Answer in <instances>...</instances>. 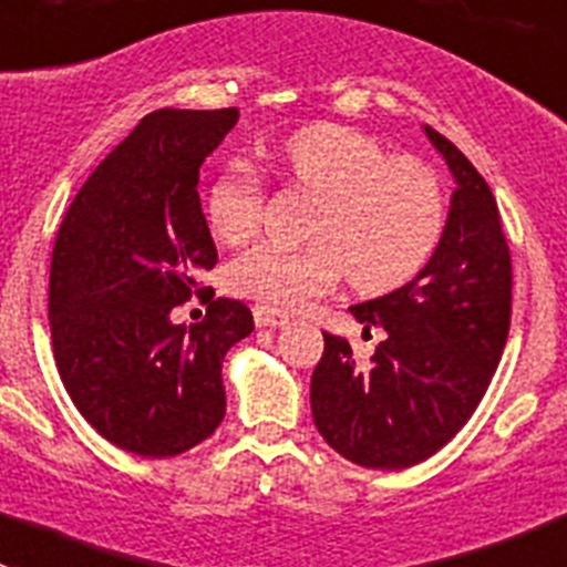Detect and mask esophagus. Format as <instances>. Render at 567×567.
I'll use <instances>...</instances> for the list:
<instances>
[{
  "mask_svg": "<svg viewBox=\"0 0 567 567\" xmlns=\"http://www.w3.org/2000/svg\"><path fill=\"white\" fill-rule=\"evenodd\" d=\"M254 321H257V328H285V324H288V316L279 313V310L265 308V305H257V308H254Z\"/></svg>",
  "mask_w": 567,
  "mask_h": 567,
  "instance_id": "34e87169",
  "label": "esophagus"
}]
</instances>
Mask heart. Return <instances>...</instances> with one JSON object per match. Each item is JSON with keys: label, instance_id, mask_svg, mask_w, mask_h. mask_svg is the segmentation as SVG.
I'll use <instances>...</instances> for the list:
<instances>
[{"label": "heart", "instance_id": "obj_1", "mask_svg": "<svg viewBox=\"0 0 567 567\" xmlns=\"http://www.w3.org/2000/svg\"><path fill=\"white\" fill-rule=\"evenodd\" d=\"M293 186L316 197L310 248L259 243L226 268L231 293L271 310H299L341 277L364 293H386L430 262L446 223V197L435 172L390 152L364 132L310 126L279 150ZM265 192L246 163H231L206 192L208 228L223 243L251 237L262 220Z\"/></svg>", "mask_w": 567, "mask_h": 567}]
</instances>
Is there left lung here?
Returning a JSON list of instances; mask_svg holds the SVG:
<instances>
[{
    "instance_id": "left-lung-1",
    "label": "left lung",
    "mask_w": 567,
    "mask_h": 567,
    "mask_svg": "<svg viewBox=\"0 0 567 567\" xmlns=\"http://www.w3.org/2000/svg\"><path fill=\"white\" fill-rule=\"evenodd\" d=\"M455 177L441 243L415 279L350 308L384 330L370 364L324 333L310 379L321 437L367 468H406L446 446L486 395L512 321V254L492 188L452 141L423 126Z\"/></svg>"
}]
</instances>
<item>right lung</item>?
I'll return each instance as SVG.
<instances>
[{
    "label": "right lung",
    "mask_w": 567,
    "mask_h": 567,
    "mask_svg": "<svg viewBox=\"0 0 567 567\" xmlns=\"http://www.w3.org/2000/svg\"><path fill=\"white\" fill-rule=\"evenodd\" d=\"M239 110H157L101 161L55 237L50 336L59 375L93 430L124 452L175 457L226 415L223 359L254 330L237 299L206 319L172 310L217 265L200 208V166Z\"/></svg>",
    "instance_id": "1"
}]
</instances>
